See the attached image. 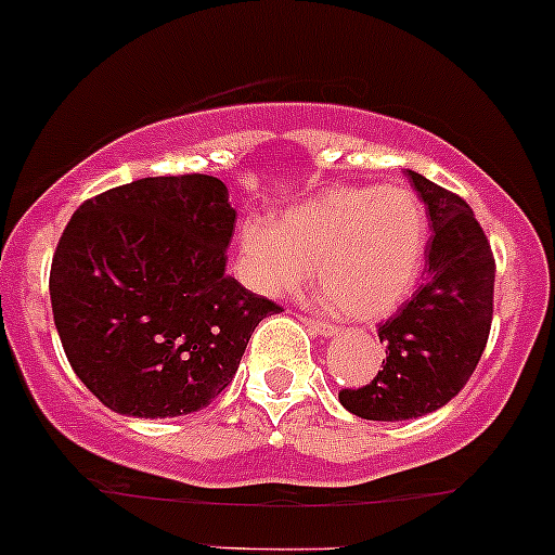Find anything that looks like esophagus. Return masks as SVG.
<instances>
[{"label": "esophagus", "instance_id": "obj_1", "mask_svg": "<svg viewBox=\"0 0 555 555\" xmlns=\"http://www.w3.org/2000/svg\"><path fill=\"white\" fill-rule=\"evenodd\" d=\"M302 321H306V324L313 328L315 334H334V332H337V326L328 324V321H324V319H319V315H306Z\"/></svg>", "mask_w": 555, "mask_h": 555}]
</instances>
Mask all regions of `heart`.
<instances>
[{
  "mask_svg": "<svg viewBox=\"0 0 555 555\" xmlns=\"http://www.w3.org/2000/svg\"><path fill=\"white\" fill-rule=\"evenodd\" d=\"M424 203L400 186H339L292 205L273 227H240V276L260 295H289L315 268L324 300L374 321L416 287L426 260Z\"/></svg>",
  "mask_w": 555,
  "mask_h": 555,
  "instance_id": "1",
  "label": "heart"
}]
</instances>
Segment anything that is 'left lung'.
I'll return each instance as SVG.
<instances>
[{
    "label": "left lung",
    "instance_id": "1",
    "mask_svg": "<svg viewBox=\"0 0 555 555\" xmlns=\"http://www.w3.org/2000/svg\"><path fill=\"white\" fill-rule=\"evenodd\" d=\"M408 179L431 221L424 284L379 324L387 361L363 387L339 389V403L369 422H403L437 411L464 389L492 326L495 258L464 197L422 173Z\"/></svg>",
    "mask_w": 555,
    "mask_h": 555
}]
</instances>
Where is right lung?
<instances>
[{
    "label": "right lung",
    "mask_w": 555,
    "mask_h": 555,
    "mask_svg": "<svg viewBox=\"0 0 555 555\" xmlns=\"http://www.w3.org/2000/svg\"><path fill=\"white\" fill-rule=\"evenodd\" d=\"M221 179L155 176L107 189L68 221L50 271L54 326L78 379L115 413L203 411L282 310L227 273L234 234Z\"/></svg>",
    "instance_id": "add662e5"
}]
</instances>
